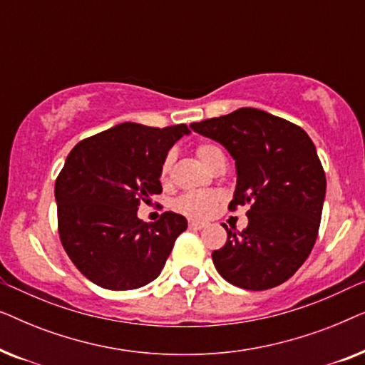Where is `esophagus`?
<instances>
[{
    "label": "esophagus",
    "instance_id": "esophagus-1",
    "mask_svg": "<svg viewBox=\"0 0 365 365\" xmlns=\"http://www.w3.org/2000/svg\"><path fill=\"white\" fill-rule=\"evenodd\" d=\"M189 227H191V229H202V227H206V224L201 222V221H189Z\"/></svg>",
    "mask_w": 365,
    "mask_h": 365
}]
</instances>
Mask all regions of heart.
Returning <instances> with one entry per match:
<instances>
[{
  "label": "heart",
  "mask_w": 365,
  "mask_h": 365,
  "mask_svg": "<svg viewBox=\"0 0 365 365\" xmlns=\"http://www.w3.org/2000/svg\"><path fill=\"white\" fill-rule=\"evenodd\" d=\"M197 158L201 159L204 166L211 168L217 159L224 158L222 149L212 143H202L199 144L196 149ZM169 176H171V158L164 159L161 173H159V179L163 184L169 182ZM221 194L214 191H197V192H186L181 197L176 199V209L179 212L186 214L191 217H209L217 212L219 204H221Z\"/></svg>",
  "instance_id": "b5f03b06"
}]
</instances>
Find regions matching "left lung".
<instances>
[{
    "label": "left lung",
    "instance_id": "1",
    "mask_svg": "<svg viewBox=\"0 0 365 365\" xmlns=\"http://www.w3.org/2000/svg\"><path fill=\"white\" fill-rule=\"evenodd\" d=\"M236 159L231 211L249 206L247 227L212 251L217 272L232 286L266 291L292 277L311 254L321 226L326 174L301 126L256 108L192 123Z\"/></svg>",
    "mask_w": 365,
    "mask_h": 365
}]
</instances>
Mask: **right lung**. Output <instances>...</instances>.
Segmentation results:
<instances>
[{
	"mask_svg": "<svg viewBox=\"0 0 365 365\" xmlns=\"http://www.w3.org/2000/svg\"><path fill=\"white\" fill-rule=\"evenodd\" d=\"M186 124L149 128L123 123L83 139L68 154L54 184L58 232L79 272L99 287L131 291L161 274L178 236L181 214L156 222L138 219V206L161 194L159 173Z\"/></svg>",
	"mask_w": 365,
	"mask_h": 365,
	"instance_id": "1",
	"label": "right lung"
}]
</instances>
